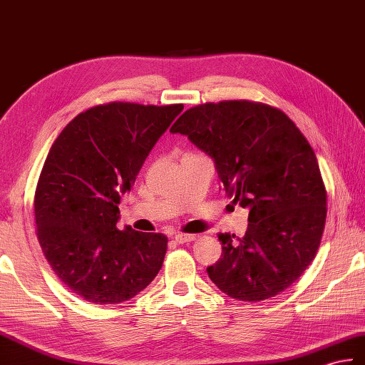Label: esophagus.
Returning a JSON list of instances; mask_svg holds the SVG:
<instances>
[{
  "mask_svg": "<svg viewBox=\"0 0 365 365\" xmlns=\"http://www.w3.org/2000/svg\"><path fill=\"white\" fill-rule=\"evenodd\" d=\"M196 240V235H191V233H177L175 235V241L179 244H185V242H191Z\"/></svg>",
  "mask_w": 365,
  "mask_h": 365,
  "instance_id": "1",
  "label": "esophagus"
}]
</instances>
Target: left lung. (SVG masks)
I'll return each instance as SVG.
<instances>
[{
  "label": "left lung",
  "instance_id": "8db88e82",
  "mask_svg": "<svg viewBox=\"0 0 365 365\" xmlns=\"http://www.w3.org/2000/svg\"><path fill=\"white\" fill-rule=\"evenodd\" d=\"M171 132L213 157L228 197L250 208L242 238L219 235L211 282L242 302L287 289L314 259L327 221L325 183L299 127L279 108L240 99L191 107Z\"/></svg>",
  "mask_w": 365,
  "mask_h": 365
}]
</instances>
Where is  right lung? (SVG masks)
I'll return each instance as SVG.
<instances>
[{
    "mask_svg": "<svg viewBox=\"0 0 365 365\" xmlns=\"http://www.w3.org/2000/svg\"><path fill=\"white\" fill-rule=\"evenodd\" d=\"M182 110L96 106L68 123L51 146L34 196L37 238L54 274L83 300H130L162 269L166 236L118 230V205Z\"/></svg>",
    "mask_w": 365,
    "mask_h": 365,
    "instance_id": "add662e5",
    "label": "right lung"
}]
</instances>
